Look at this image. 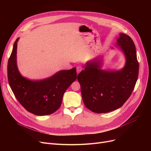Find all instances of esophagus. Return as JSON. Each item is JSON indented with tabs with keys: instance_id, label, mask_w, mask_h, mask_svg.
Returning a JSON list of instances; mask_svg holds the SVG:
<instances>
[{
	"instance_id": "1",
	"label": "esophagus",
	"mask_w": 151,
	"mask_h": 151,
	"mask_svg": "<svg viewBox=\"0 0 151 151\" xmlns=\"http://www.w3.org/2000/svg\"><path fill=\"white\" fill-rule=\"evenodd\" d=\"M82 70H83V68L81 67H77V68H76V72H77V73L78 74L80 73Z\"/></svg>"
}]
</instances>
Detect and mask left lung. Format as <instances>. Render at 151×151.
Listing matches in <instances>:
<instances>
[{
  "instance_id": "8db88e82",
  "label": "left lung",
  "mask_w": 151,
  "mask_h": 151,
  "mask_svg": "<svg viewBox=\"0 0 151 151\" xmlns=\"http://www.w3.org/2000/svg\"><path fill=\"white\" fill-rule=\"evenodd\" d=\"M116 45L125 58L120 70L101 69L102 58L87 62L78 75L86 108L96 113H106L121 107L132 94L138 80L139 63L136 47L127 35L119 34Z\"/></svg>"
}]
</instances>
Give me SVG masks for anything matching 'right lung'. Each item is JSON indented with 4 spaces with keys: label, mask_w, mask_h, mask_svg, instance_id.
I'll use <instances>...</instances> for the list:
<instances>
[{
    "label": "right lung",
    "mask_w": 151,
    "mask_h": 151,
    "mask_svg": "<svg viewBox=\"0 0 151 151\" xmlns=\"http://www.w3.org/2000/svg\"><path fill=\"white\" fill-rule=\"evenodd\" d=\"M15 41L8 62V80L15 97L29 112L38 116L49 115L60 106L63 93L76 79V68L60 70L43 80H31L22 76L17 62Z\"/></svg>",
    "instance_id": "obj_1"
}]
</instances>
